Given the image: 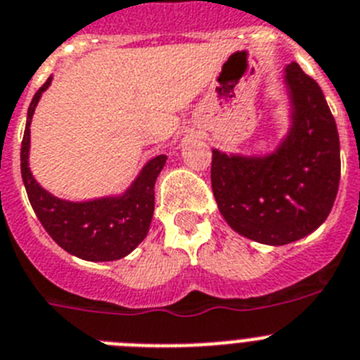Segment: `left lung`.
Listing matches in <instances>:
<instances>
[{
  "mask_svg": "<svg viewBox=\"0 0 360 360\" xmlns=\"http://www.w3.org/2000/svg\"><path fill=\"white\" fill-rule=\"evenodd\" d=\"M284 81L292 99L288 136L264 158L212 150V190L219 212L240 236L281 246L326 221L340 179L339 134L321 86L297 63Z\"/></svg>",
  "mask_w": 360,
  "mask_h": 360,
  "instance_id": "1",
  "label": "left lung"
}]
</instances>
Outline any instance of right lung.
<instances>
[{
    "label": "right lung",
    "instance_id": "obj_1",
    "mask_svg": "<svg viewBox=\"0 0 360 360\" xmlns=\"http://www.w3.org/2000/svg\"><path fill=\"white\" fill-rule=\"evenodd\" d=\"M52 76L32 98L21 141V177L39 223L68 254L85 261H115L128 255L148 233L154 215V184L167 155L150 159L132 186L120 198L72 202L54 198L39 186L29 168L30 123Z\"/></svg>",
    "mask_w": 360,
    "mask_h": 360
}]
</instances>
